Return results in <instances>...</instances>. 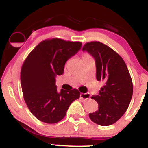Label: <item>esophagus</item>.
<instances>
[{
	"label": "esophagus",
	"instance_id": "obj_1",
	"mask_svg": "<svg viewBox=\"0 0 148 148\" xmlns=\"http://www.w3.org/2000/svg\"><path fill=\"white\" fill-rule=\"evenodd\" d=\"M80 98L81 99H82L83 100H84V101H86V100L89 99L90 98V95L89 94V93H81V95H80Z\"/></svg>",
	"mask_w": 148,
	"mask_h": 148
}]
</instances>
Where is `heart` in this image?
Returning <instances> with one entry per match:
<instances>
[{"label":"heart","instance_id":"obj_1","mask_svg":"<svg viewBox=\"0 0 148 148\" xmlns=\"http://www.w3.org/2000/svg\"><path fill=\"white\" fill-rule=\"evenodd\" d=\"M87 56H90L89 54H88V53H84V56H83V57H87Z\"/></svg>","mask_w":148,"mask_h":148}]
</instances>
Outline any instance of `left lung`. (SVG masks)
<instances>
[{
	"instance_id": "left-lung-1",
	"label": "left lung",
	"mask_w": 148,
	"mask_h": 148,
	"mask_svg": "<svg viewBox=\"0 0 148 148\" xmlns=\"http://www.w3.org/2000/svg\"><path fill=\"white\" fill-rule=\"evenodd\" d=\"M83 51L94 57L96 78L104 85L98 95L91 97L99 108L90 113V120L101 126L116 123L126 112L133 95V84L123 58L109 47L99 42L85 44Z\"/></svg>"
}]
</instances>
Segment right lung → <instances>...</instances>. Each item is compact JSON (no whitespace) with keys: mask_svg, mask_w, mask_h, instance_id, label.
<instances>
[{"mask_svg":"<svg viewBox=\"0 0 148 148\" xmlns=\"http://www.w3.org/2000/svg\"><path fill=\"white\" fill-rule=\"evenodd\" d=\"M81 45L80 42L48 39L37 45L23 62L21 69L23 98L32 114L40 121L58 123L71 103L79 98L77 89H61L58 92L56 77L63 74L65 62Z\"/></svg>","mask_w":148,"mask_h":148,"instance_id":"1","label":"right lung"}]
</instances>
